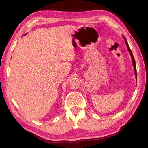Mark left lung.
<instances>
[{
	"label": "left lung",
	"mask_w": 148,
	"mask_h": 148,
	"mask_svg": "<svg viewBox=\"0 0 148 148\" xmlns=\"http://www.w3.org/2000/svg\"><path fill=\"white\" fill-rule=\"evenodd\" d=\"M123 38H124L125 40V43H126L127 47V48H128V50H129V53H130V54H131V58H132V64H133L134 70V73H135V75H136V78H137V75H136L137 72H136V62H135V60H134V56H133V55H132V51H131V48H130V47H129V46L128 43H127L126 38H125L124 36H123Z\"/></svg>",
	"instance_id": "8db88e82"
}]
</instances>
